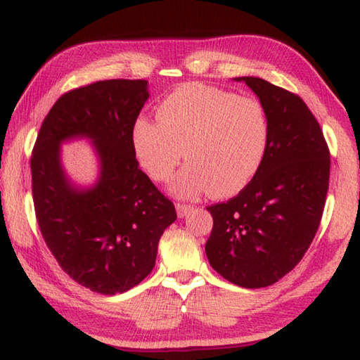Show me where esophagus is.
<instances>
[{"label": "esophagus", "instance_id": "1", "mask_svg": "<svg viewBox=\"0 0 360 360\" xmlns=\"http://www.w3.org/2000/svg\"><path fill=\"white\" fill-rule=\"evenodd\" d=\"M193 210L192 205H186V203H176V211H178V216L179 217H184L187 216L188 212Z\"/></svg>", "mask_w": 360, "mask_h": 360}]
</instances>
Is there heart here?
<instances>
[{"instance_id":"1","label":"heart","mask_w":360,"mask_h":360,"mask_svg":"<svg viewBox=\"0 0 360 360\" xmlns=\"http://www.w3.org/2000/svg\"><path fill=\"white\" fill-rule=\"evenodd\" d=\"M270 122L259 100L203 84L176 89L157 109V120L133 127L138 160L157 182L173 178L182 158L188 165L173 184L181 197L208 191L224 198L243 191L264 160Z\"/></svg>"}]
</instances>
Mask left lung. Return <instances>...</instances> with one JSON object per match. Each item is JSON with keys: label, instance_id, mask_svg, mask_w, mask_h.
<instances>
[{"label": "left lung", "instance_id": "8db88e82", "mask_svg": "<svg viewBox=\"0 0 360 360\" xmlns=\"http://www.w3.org/2000/svg\"><path fill=\"white\" fill-rule=\"evenodd\" d=\"M270 122L264 160L251 182L229 202L208 206L211 266L227 281L266 288L294 270L319 229L330 150L319 122L300 96L260 77H241Z\"/></svg>", "mask_w": 360, "mask_h": 360}]
</instances>
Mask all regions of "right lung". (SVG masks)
<instances>
[{
	"label": "right lung",
	"mask_w": 360,
	"mask_h": 360,
	"mask_svg": "<svg viewBox=\"0 0 360 360\" xmlns=\"http://www.w3.org/2000/svg\"><path fill=\"white\" fill-rule=\"evenodd\" d=\"M143 79H109L63 94L42 120L30 158L36 221L71 279L105 295L135 288L155 265L176 210L136 160L133 127L148 100ZM87 136L102 160L99 184L72 189L59 167L63 139Z\"/></svg>",
	"instance_id": "add662e5"
}]
</instances>
